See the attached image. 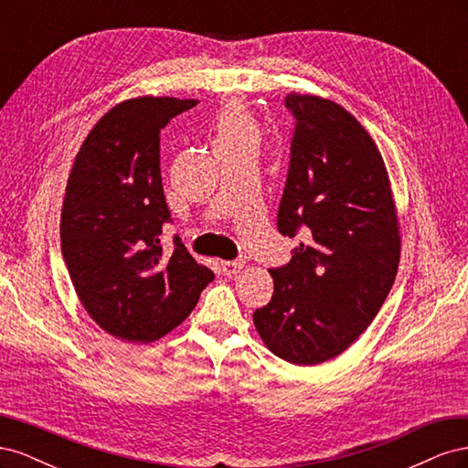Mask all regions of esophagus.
<instances>
[{"label":"esophagus","instance_id":"obj_1","mask_svg":"<svg viewBox=\"0 0 468 468\" xmlns=\"http://www.w3.org/2000/svg\"><path fill=\"white\" fill-rule=\"evenodd\" d=\"M244 267L242 261H220V271L226 275V277H232L236 273H239V269Z\"/></svg>","mask_w":468,"mask_h":468}]
</instances>
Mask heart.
I'll return each instance as SVG.
<instances>
[{
  "mask_svg": "<svg viewBox=\"0 0 468 468\" xmlns=\"http://www.w3.org/2000/svg\"><path fill=\"white\" fill-rule=\"evenodd\" d=\"M261 129L248 109L239 103L226 107L215 126V148H260Z\"/></svg>",
  "mask_w": 468,
  "mask_h": 468,
  "instance_id": "obj_1",
  "label": "heart"
}]
</instances>
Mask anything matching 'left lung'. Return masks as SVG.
<instances>
[{"instance_id": "8db88e82", "label": "left lung", "mask_w": 468, "mask_h": 468, "mask_svg": "<svg viewBox=\"0 0 468 468\" xmlns=\"http://www.w3.org/2000/svg\"><path fill=\"white\" fill-rule=\"evenodd\" d=\"M296 121L277 229L304 242L269 269L273 296L253 313L267 349L292 365L346 351L373 322L400 261L388 172L361 122L330 99L289 93Z\"/></svg>"}]
</instances>
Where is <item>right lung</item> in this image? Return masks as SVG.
Returning a JSON list of instances; mask_svg holds the SVG:
<instances>
[{
	"instance_id": "obj_1",
	"label": "right lung",
	"mask_w": 468,
	"mask_h": 468,
	"mask_svg": "<svg viewBox=\"0 0 468 468\" xmlns=\"http://www.w3.org/2000/svg\"><path fill=\"white\" fill-rule=\"evenodd\" d=\"M195 99L134 97L90 131L68 177L60 217L62 256L78 299L107 334L155 342L186 320L215 279L174 238L160 174V131Z\"/></svg>"
}]
</instances>
